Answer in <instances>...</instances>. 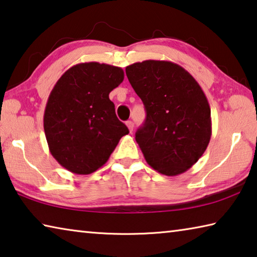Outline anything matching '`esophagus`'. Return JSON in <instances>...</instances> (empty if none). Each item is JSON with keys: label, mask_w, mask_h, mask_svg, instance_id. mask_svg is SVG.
<instances>
[{"label": "esophagus", "mask_w": 257, "mask_h": 257, "mask_svg": "<svg viewBox=\"0 0 257 257\" xmlns=\"http://www.w3.org/2000/svg\"><path fill=\"white\" fill-rule=\"evenodd\" d=\"M125 124H127L129 132L132 133L133 129H134V122H133V121H127V122H125Z\"/></svg>", "instance_id": "1"}]
</instances>
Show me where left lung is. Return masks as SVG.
Here are the masks:
<instances>
[{
  "instance_id": "left-lung-1",
  "label": "left lung",
  "mask_w": 257,
  "mask_h": 257,
  "mask_svg": "<svg viewBox=\"0 0 257 257\" xmlns=\"http://www.w3.org/2000/svg\"><path fill=\"white\" fill-rule=\"evenodd\" d=\"M144 103L146 120L136 142L146 162L165 176H178L204 154L212 135L211 108L198 82L171 61L146 60L125 68Z\"/></svg>"
}]
</instances>
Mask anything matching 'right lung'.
I'll return each instance as SVG.
<instances>
[{
  "label": "right lung",
  "instance_id": "add662e5",
  "mask_svg": "<svg viewBox=\"0 0 257 257\" xmlns=\"http://www.w3.org/2000/svg\"><path fill=\"white\" fill-rule=\"evenodd\" d=\"M123 78L119 67L85 62L68 69L56 81L46 103L44 132L52 156L68 171L95 172L129 133L108 98Z\"/></svg>",
  "mask_w": 257,
  "mask_h": 257
}]
</instances>
